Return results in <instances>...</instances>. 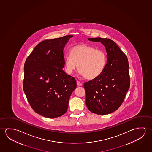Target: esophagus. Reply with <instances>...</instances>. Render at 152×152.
Listing matches in <instances>:
<instances>
[{"label":"esophagus","instance_id":"34e87169","mask_svg":"<svg viewBox=\"0 0 152 152\" xmlns=\"http://www.w3.org/2000/svg\"><path fill=\"white\" fill-rule=\"evenodd\" d=\"M77 86H79V87H81V86H82V83L81 82H80L79 81H77Z\"/></svg>","mask_w":152,"mask_h":152}]
</instances>
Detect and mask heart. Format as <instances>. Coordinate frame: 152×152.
I'll return each instance as SVG.
<instances>
[{
  "label": "heart",
  "instance_id": "obj_1",
  "mask_svg": "<svg viewBox=\"0 0 152 152\" xmlns=\"http://www.w3.org/2000/svg\"><path fill=\"white\" fill-rule=\"evenodd\" d=\"M106 61L107 55L104 50L79 45L71 49V54L65 56V71L71 74L78 66L79 72L84 78L94 79L102 72Z\"/></svg>",
  "mask_w": 152,
  "mask_h": 152
}]
</instances>
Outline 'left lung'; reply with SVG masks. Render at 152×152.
<instances>
[{
    "mask_svg": "<svg viewBox=\"0 0 152 152\" xmlns=\"http://www.w3.org/2000/svg\"><path fill=\"white\" fill-rule=\"evenodd\" d=\"M88 39L100 42L107 54V63L101 75L84 83L86 104L92 113L107 115L119 108L130 87L127 57L110 39L97 37Z\"/></svg>",
    "mask_w": 152,
    "mask_h": 152,
    "instance_id": "obj_1",
    "label": "left lung"
}]
</instances>
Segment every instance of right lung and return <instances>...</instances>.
Listing matches in <instances>:
<instances>
[{
  "instance_id": "right-lung-1",
  "label": "right lung",
  "mask_w": 152,
  "mask_h": 152,
  "mask_svg": "<svg viewBox=\"0 0 152 152\" xmlns=\"http://www.w3.org/2000/svg\"><path fill=\"white\" fill-rule=\"evenodd\" d=\"M72 37L68 35L42 41L25 62L24 91L31 108L46 118L64 115L77 88L75 77L63 70V50Z\"/></svg>"
}]
</instances>
